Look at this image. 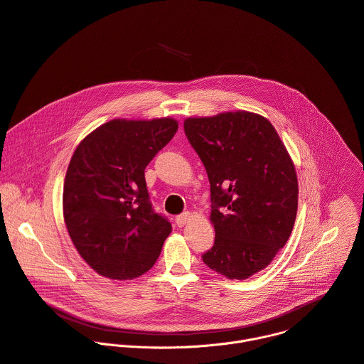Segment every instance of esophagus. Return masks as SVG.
<instances>
[{"instance_id": "esophagus-1", "label": "esophagus", "mask_w": 364, "mask_h": 364, "mask_svg": "<svg viewBox=\"0 0 364 364\" xmlns=\"http://www.w3.org/2000/svg\"><path fill=\"white\" fill-rule=\"evenodd\" d=\"M188 220H190V213H183V214L176 217V224L178 227H183V225H186L188 223Z\"/></svg>"}]
</instances>
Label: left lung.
<instances>
[{
  "mask_svg": "<svg viewBox=\"0 0 364 364\" xmlns=\"http://www.w3.org/2000/svg\"><path fill=\"white\" fill-rule=\"evenodd\" d=\"M184 133L210 181L215 240L203 262L228 279H249L291 234L299 198L293 161L270 121L255 112L187 118Z\"/></svg>",
  "mask_w": 364,
  "mask_h": 364,
  "instance_id": "left-lung-1",
  "label": "left lung"
}]
</instances>
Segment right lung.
<instances>
[{
    "label": "right lung",
    "instance_id": "right-lung-1",
    "mask_svg": "<svg viewBox=\"0 0 364 364\" xmlns=\"http://www.w3.org/2000/svg\"><path fill=\"white\" fill-rule=\"evenodd\" d=\"M177 129L173 118L111 119L75 149L64 181V221L98 274L129 280L157 262L171 223L154 211L144 170Z\"/></svg>",
    "mask_w": 364,
    "mask_h": 364
}]
</instances>
